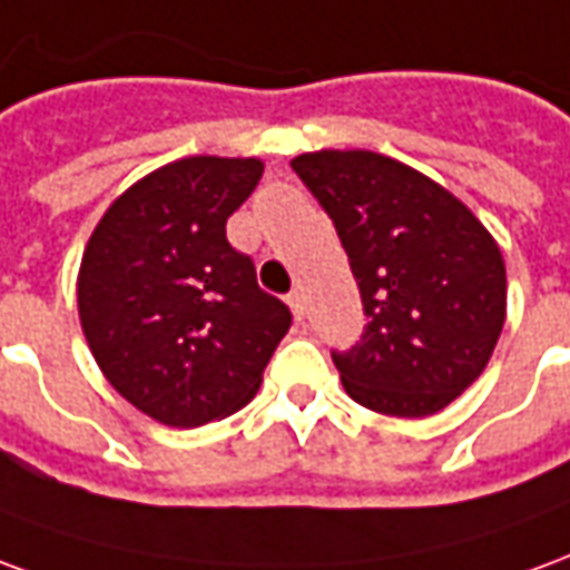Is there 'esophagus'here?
Instances as JSON below:
<instances>
[{
	"mask_svg": "<svg viewBox=\"0 0 570 570\" xmlns=\"http://www.w3.org/2000/svg\"><path fill=\"white\" fill-rule=\"evenodd\" d=\"M288 306H292V313H294V318H297V322H301V318L306 316L304 294H301V292H292V294H288Z\"/></svg>",
	"mask_w": 570,
	"mask_h": 570,
	"instance_id": "esophagus-1",
	"label": "esophagus"
}]
</instances>
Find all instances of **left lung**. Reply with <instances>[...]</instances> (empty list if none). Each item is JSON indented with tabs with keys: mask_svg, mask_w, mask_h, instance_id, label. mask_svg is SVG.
Wrapping results in <instances>:
<instances>
[{
	"mask_svg": "<svg viewBox=\"0 0 570 570\" xmlns=\"http://www.w3.org/2000/svg\"><path fill=\"white\" fill-rule=\"evenodd\" d=\"M328 212L368 325L331 353L353 402L430 417L485 371L507 318V266L482 220L411 165L371 149L292 159Z\"/></svg>",
	"mask_w": 570,
	"mask_h": 570,
	"instance_id": "8db88e82",
	"label": "left lung"
}]
</instances>
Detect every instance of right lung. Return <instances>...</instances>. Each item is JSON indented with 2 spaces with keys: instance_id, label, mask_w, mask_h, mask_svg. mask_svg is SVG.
I'll list each match as a JSON object with an SVG mask.
<instances>
[{
  "instance_id": "right-lung-1",
  "label": "right lung",
  "mask_w": 570,
  "mask_h": 570,
  "mask_svg": "<svg viewBox=\"0 0 570 570\" xmlns=\"http://www.w3.org/2000/svg\"><path fill=\"white\" fill-rule=\"evenodd\" d=\"M261 175V159L168 163L125 189L85 245L76 301L88 350L112 390L165 426L248 405L292 328L288 306L227 242V217Z\"/></svg>"
}]
</instances>
